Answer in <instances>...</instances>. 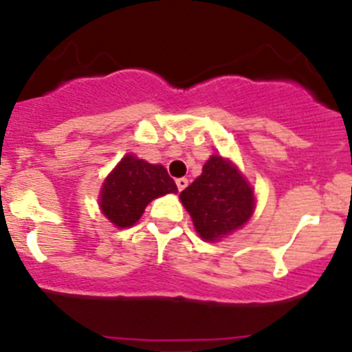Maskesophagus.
<instances>
[{
    "label": "esophagus",
    "instance_id": "esophagus-1",
    "mask_svg": "<svg viewBox=\"0 0 352 352\" xmlns=\"http://www.w3.org/2000/svg\"><path fill=\"white\" fill-rule=\"evenodd\" d=\"M176 186H178V190L182 192V190H185L186 186H188V179L186 178H178L176 179Z\"/></svg>",
    "mask_w": 352,
    "mask_h": 352
}]
</instances>
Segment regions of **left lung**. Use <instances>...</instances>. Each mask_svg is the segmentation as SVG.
I'll list each match as a JSON object with an SVG mask.
<instances>
[{
  "label": "left lung",
  "mask_w": 352,
  "mask_h": 352,
  "mask_svg": "<svg viewBox=\"0 0 352 352\" xmlns=\"http://www.w3.org/2000/svg\"><path fill=\"white\" fill-rule=\"evenodd\" d=\"M204 240L221 239L249 221L254 210V192L230 160L212 155L199 178L179 193Z\"/></svg>",
  "instance_id": "8db88e82"
}]
</instances>
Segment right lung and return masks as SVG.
Listing matches in <instances>:
<instances>
[{
  "label": "right lung",
  "mask_w": 352,
  "mask_h": 352,
  "mask_svg": "<svg viewBox=\"0 0 352 352\" xmlns=\"http://www.w3.org/2000/svg\"><path fill=\"white\" fill-rule=\"evenodd\" d=\"M176 183L162 166L126 155L110 173L100 193V207L119 228L133 226L157 197L176 193Z\"/></svg>",
  "instance_id": "right-lung-1"
}]
</instances>
